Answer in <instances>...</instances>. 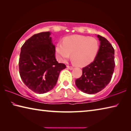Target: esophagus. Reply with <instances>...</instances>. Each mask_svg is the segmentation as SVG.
<instances>
[{
	"label": "esophagus",
	"mask_w": 131,
	"mask_h": 131,
	"mask_svg": "<svg viewBox=\"0 0 131 131\" xmlns=\"http://www.w3.org/2000/svg\"><path fill=\"white\" fill-rule=\"evenodd\" d=\"M67 68L68 69H70V70L73 69V68L72 66H67Z\"/></svg>",
	"instance_id": "34e87169"
}]
</instances>
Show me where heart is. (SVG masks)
<instances>
[{
	"instance_id": "heart-1",
	"label": "heart",
	"mask_w": 131,
	"mask_h": 131,
	"mask_svg": "<svg viewBox=\"0 0 131 131\" xmlns=\"http://www.w3.org/2000/svg\"><path fill=\"white\" fill-rule=\"evenodd\" d=\"M99 49L98 40L94 37L73 35L57 44L58 60L65 62L72 54V59L79 66H85L94 60Z\"/></svg>"
}]
</instances>
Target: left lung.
Listing matches in <instances>:
<instances>
[{
	"label": "left lung",
	"mask_w": 131,
	"mask_h": 131,
	"mask_svg": "<svg viewBox=\"0 0 131 131\" xmlns=\"http://www.w3.org/2000/svg\"><path fill=\"white\" fill-rule=\"evenodd\" d=\"M100 41L98 52L94 61L83 68V74L75 81L77 87L85 94H94L103 90L113 74L114 50L105 37L97 35Z\"/></svg>",
	"instance_id": "1"
}]
</instances>
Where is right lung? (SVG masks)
<instances>
[{
	"label": "right lung",
	"instance_id": "1",
	"mask_svg": "<svg viewBox=\"0 0 131 131\" xmlns=\"http://www.w3.org/2000/svg\"><path fill=\"white\" fill-rule=\"evenodd\" d=\"M50 32L35 34L21 48L19 72L24 84L37 94H44L56 85L65 64L55 59V48Z\"/></svg>",
	"mask_w": 131,
	"mask_h": 131
}]
</instances>
